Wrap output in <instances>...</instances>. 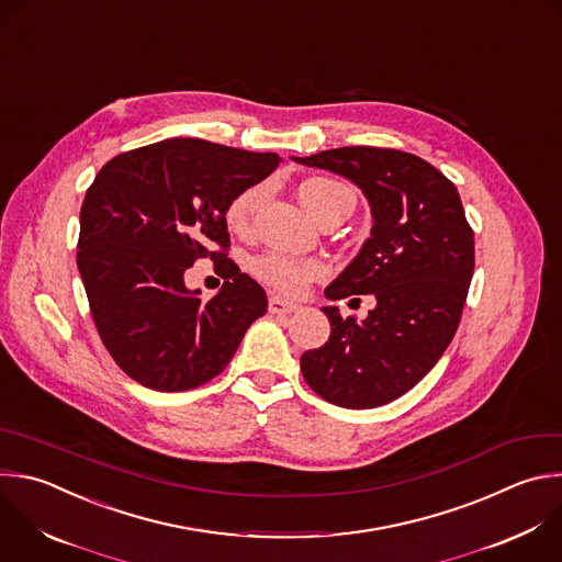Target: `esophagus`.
Instances as JSON below:
<instances>
[{"mask_svg":"<svg viewBox=\"0 0 562 562\" xmlns=\"http://www.w3.org/2000/svg\"><path fill=\"white\" fill-rule=\"evenodd\" d=\"M297 308H300L297 302H289L280 295L269 297V313H273V315H289V313H295Z\"/></svg>","mask_w":562,"mask_h":562,"instance_id":"obj_1","label":"esophagus"}]
</instances>
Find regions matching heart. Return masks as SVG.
Instances as JSON below:
<instances>
[{"instance_id": "1", "label": "heart", "mask_w": 562, "mask_h": 562, "mask_svg": "<svg viewBox=\"0 0 562 562\" xmlns=\"http://www.w3.org/2000/svg\"><path fill=\"white\" fill-rule=\"evenodd\" d=\"M262 184H254L247 187L245 192H240L225 210V223L232 232H247L251 227L254 221V212L258 210L260 201H262ZM300 201L302 205L308 210L311 216H315V221H319L324 214L341 207V205H352V192L348 190L346 184L330 180V178H308L300 184ZM254 271L256 276L271 284L273 289L295 295L300 291H304V286L311 280H317L326 273V262L317 260V258H295V256H286V254H265L260 258L254 260Z\"/></svg>"}]
</instances>
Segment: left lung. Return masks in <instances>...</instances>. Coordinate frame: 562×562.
Returning <instances> with one entry per match:
<instances>
[{
  "label": "left lung",
  "mask_w": 562,
  "mask_h": 562,
  "mask_svg": "<svg viewBox=\"0 0 562 562\" xmlns=\"http://www.w3.org/2000/svg\"><path fill=\"white\" fill-rule=\"evenodd\" d=\"M295 162L355 182L372 214L370 238L326 286L328 300L372 295L368 317L324 306L330 337L300 368L326 402L384 406L426 378L452 341L474 273V234L452 180L428 160L382 147H337Z\"/></svg>",
  "instance_id": "1"
}]
</instances>
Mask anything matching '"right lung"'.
Masks as SVG:
<instances>
[{"label": "right lung", "instance_id": "right-lung-1", "mask_svg": "<svg viewBox=\"0 0 562 562\" xmlns=\"http://www.w3.org/2000/svg\"><path fill=\"white\" fill-rule=\"evenodd\" d=\"M280 160L273 151L165 138L114 156L97 173L81 205L77 267L108 352L140 386H203L267 313L265 289L225 254V210ZM199 257H212L228 278L207 303L183 286Z\"/></svg>", "mask_w": 562, "mask_h": 562}]
</instances>
